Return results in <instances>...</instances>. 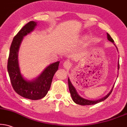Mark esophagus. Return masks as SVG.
I'll use <instances>...</instances> for the list:
<instances>
[{"mask_svg":"<svg viewBox=\"0 0 127 127\" xmlns=\"http://www.w3.org/2000/svg\"><path fill=\"white\" fill-rule=\"evenodd\" d=\"M63 66L64 68L65 69H69L71 66V63L68 61H66V62H64L63 63Z\"/></svg>","mask_w":127,"mask_h":127,"instance_id":"34e87169","label":"esophagus"}]
</instances>
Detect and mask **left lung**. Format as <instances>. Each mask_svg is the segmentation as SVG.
I'll return each instance as SVG.
<instances>
[{
	"instance_id": "8db88e82",
	"label": "left lung",
	"mask_w": 127,
	"mask_h": 127,
	"mask_svg": "<svg viewBox=\"0 0 127 127\" xmlns=\"http://www.w3.org/2000/svg\"><path fill=\"white\" fill-rule=\"evenodd\" d=\"M107 38H108V40L110 41L111 42L114 43V40L111 38V37L110 36V35L108 33H107ZM118 70H119V68H120L119 63H118ZM68 87H69V90H70V94H71L72 99H73L74 102L75 103L79 104V105H94V104H97L99 102H101V101H102L105 100V99H106L107 98H108V96L110 95V94L111 93L112 91H113V89L114 87V86H113V89H112V90H111L110 92L106 96H105V97L102 98L98 99V100L93 101V100H89V99H85V98H84L80 97V96L78 94L76 90H75L74 87L73 86V84H72V83H71V81H70V80L69 78H68Z\"/></svg>"
}]
</instances>
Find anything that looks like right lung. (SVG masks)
I'll use <instances>...</instances> for the list:
<instances>
[{
	"label": "right lung",
	"instance_id": "1",
	"mask_svg": "<svg viewBox=\"0 0 127 127\" xmlns=\"http://www.w3.org/2000/svg\"><path fill=\"white\" fill-rule=\"evenodd\" d=\"M36 26V22H29L14 37L7 62V71L14 90L22 97L32 100L42 98L47 94L60 63L57 62L51 64L38 77L32 81L25 80L21 74L18 61L19 47L23 37L33 31Z\"/></svg>",
	"mask_w": 127,
	"mask_h": 127
}]
</instances>
